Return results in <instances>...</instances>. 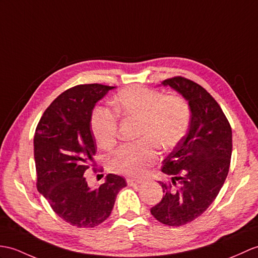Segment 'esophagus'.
<instances>
[{"instance_id":"34e87169","label":"esophagus","mask_w":258,"mask_h":258,"mask_svg":"<svg viewBox=\"0 0 258 258\" xmlns=\"http://www.w3.org/2000/svg\"><path fill=\"white\" fill-rule=\"evenodd\" d=\"M126 182L128 185H136V184H140L142 183V180H140V179H134V178H127L126 179Z\"/></svg>"}]
</instances>
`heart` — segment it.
Returning a JSON list of instances; mask_svg holds the SVG:
<instances>
[{
  "label": "heart",
  "instance_id": "obj_1",
  "mask_svg": "<svg viewBox=\"0 0 258 258\" xmlns=\"http://www.w3.org/2000/svg\"><path fill=\"white\" fill-rule=\"evenodd\" d=\"M125 117L140 121L137 144H125L109 154L106 163L113 172L141 177L156 163L159 148H170L181 141L190 122V107L179 95H165L155 90L132 86L122 90L112 102ZM91 131L101 147L114 145L117 136L116 116L99 106L92 113Z\"/></svg>",
  "mask_w": 258,
  "mask_h": 258
}]
</instances>
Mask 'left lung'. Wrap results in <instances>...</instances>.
<instances>
[{"instance_id": "1", "label": "left lung", "mask_w": 258, "mask_h": 258, "mask_svg": "<svg viewBox=\"0 0 258 258\" xmlns=\"http://www.w3.org/2000/svg\"><path fill=\"white\" fill-rule=\"evenodd\" d=\"M188 102V132L163 161L169 184L159 181L164 196L151 209L163 224H187L205 212L217 198L229 172L232 130L218 102L206 89L182 77L161 82Z\"/></svg>"}]
</instances>
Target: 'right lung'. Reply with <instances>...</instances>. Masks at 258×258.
Returning a JSON list of instances; mask_svg holds the SVG:
<instances>
[{
    "label": "right lung",
    "instance_id": "add662e5",
    "mask_svg": "<svg viewBox=\"0 0 258 258\" xmlns=\"http://www.w3.org/2000/svg\"><path fill=\"white\" fill-rule=\"evenodd\" d=\"M114 88L92 83L67 90L47 107L36 127L37 189L57 215L77 227H94L105 221L118 191L126 187L125 179L114 173L98 188L89 187L86 179L97 152L92 112Z\"/></svg>",
    "mask_w": 258,
    "mask_h": 258
}]
</instances>
